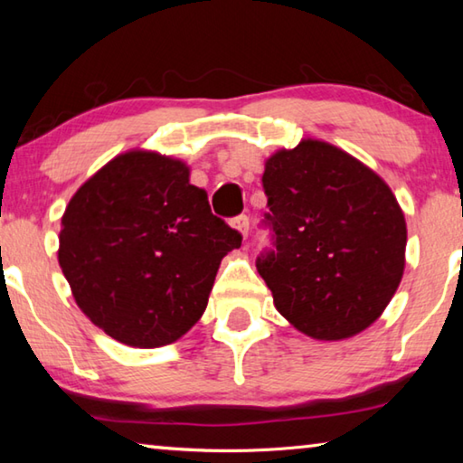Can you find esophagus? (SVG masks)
I'll list each match as a JSON object with an SVG mask.
<instances>
[{
  "label": "esophagus",
  "instance_id": "esophagus-1",
  "mask_svg": "<svg viewBox=\"0 0 463 463\" xmlns=\"http://www.w3.org/2000/svg\"><path fill=\"white\" fill-rule=\"evenodd\" d=\"M232 226L241 232L242 239H247V234H249V218L247 216H237V218H234Z\"/></svg>",
  "mask_w": 463,
  "mask_h": 463
}]
</instances>
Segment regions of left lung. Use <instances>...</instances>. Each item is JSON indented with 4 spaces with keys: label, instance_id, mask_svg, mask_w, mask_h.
<instances>
[{
    "label": "left lung",
    "instance_id": "1",
    "mask_svg": "<svg viewBox=\"0 0 463 463\" xmlns=\"http://www.w3.org/2000/svg\"><path fill=\"white\" fill-rule=\"evenodd\" d=\"M263 187L276 250L257 271L279 315L317 341L365 331L406 263V221L390 185L343 148L302 138L265 159Z\"/></svg>",
    "mask_w": 463,
    "mask_h": 463
}]
</instances>
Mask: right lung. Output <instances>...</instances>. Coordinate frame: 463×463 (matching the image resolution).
Instances as JSON below:
<instances>
[{
  "instance_id": "right-lung-1",
  "label": "right lung",
  "mask_w": 463,
  "mask_h": 463,
  "mask_svg": "<svg viewBox=\"0 0 463 463\" xmlns=\"http://www.w3.org/2000/svg\"><path fill=\"white\" fill-rule=\"evenodd\" d=\"M241 234L210 213L190 165L130 148L99 167L61 216L59 265L77 307L118 343H175L208 307Z\"/></svg>"
}]
</instances>
